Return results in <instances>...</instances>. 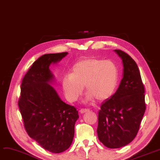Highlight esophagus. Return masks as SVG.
<instances>
[{
	"instance_id": "34e87169",
	"label": "esophagus",
	"mask_w": 160,
	"mask_h": 160,
	"mask_svg": "<svg viewBox=\"0 0 160 160\" xmlns=\"http://www.w3.org/2000/svg\"><path fill=\"white\" fill-rule=\"evenodd\" d=\"M89 109H86V108H82L81 110H80V112L81 113H86V112H89Z\"/></svg>"
}]
</instances>
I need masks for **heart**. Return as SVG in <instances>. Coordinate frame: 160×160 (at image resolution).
<instances>
[{"label":"heart","mask_w":160,"mask_h":160,"mask_svg":"<svg viewBox=\"0 0 160 160\" xmlns=\"http://www.w3.org/2000/svg\"><path fill=\"white\" fill-rule=\"evenodd\" d=\"M117 84V69L111 61L95 58L81 59L72 67L70 74L62 78L64 95L69 102H74L82 95L85 86L88 100L103 101L114 93Z\"/></svg>","instance_id":"b5f03b06"}]
</instances>
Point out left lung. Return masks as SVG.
I'll return each mask as SVG.
<instances>
[{
    "mask_svg": "<svg viewBox=\"0 0 160 160\" xmlns=\"http://www.w3.org/2000/svg\"><path fill=\"white\" fill-rule=\"evenodd\" d=\"M114 50L122 59L123 78L115 94L102 103L97 131L100 141L109 148L133 141L146 110L145 88L136 62L122 50Z\"/></svg>",
    "mask_w": 160,
    "mask_h": 160,
    "instance_id": "left-lung-1",
    "label": "left lung"
}]
</instances>
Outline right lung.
Here are the masks:
<instances>
[{
  "mask_svg": "<svg viewBox=\"0 0 160 160\" xmlns=\"http://www.w3.org/2000/svg\"><path fill=\"white\" fill-rule=\"evenodd\" d=\"M67 52L46 54L33 63L24 76L18 106L28 136L45 150L60 153L71 146L78 113L63 102L48 83L54 80L49 69Z\"/></svg>",
  "mask_w": 160,
  "mask_h": 160,
  "instance_id": "add662e5",
  "label": "right lung"
}]
</instances>
